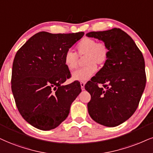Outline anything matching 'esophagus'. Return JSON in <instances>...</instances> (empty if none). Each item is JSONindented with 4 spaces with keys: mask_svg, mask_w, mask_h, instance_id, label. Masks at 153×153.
Masks as SVG:
<instances>
[{
    "mask_svg": "<svg viewBox=\"0 0 153 153\" xmlns=\"http://www.w3.org/2000/svg\"><path fill=\"white\" fill-rule=\"evenodd\" d=\"M80 84H81V88H82V90L85 89V88H84V86H85V82H80Z\"/></svg>",
    "mask_w": 153,
    "mask_h": 153,
    "instance_id": "esophagus-1",
    "label": "esophagus"
}]
</instances>
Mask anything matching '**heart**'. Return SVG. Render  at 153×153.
I'll return each instance as SVG.
<instances>
[{
  "label": "heart",
  "instance_id": "heart-1",
  "mask_svg": "<svg viewBox=\"0 0 153 153\" xmlns=\"http://www.w3.org/2000/svg\"><path fill=\"white\" fill-rule=\"evenodd\" d=\"M76 52H66L64 62L69 71H74L79 66V56L84 58V67L73 74L74 80H88L97 70V66L103 67L106 64L110 54L108 45L104 41L97 42L91 37H84L76 45Z\"/></svg>",
  "mask_w": 153,
  "mask_h": 153
}]
</instances>
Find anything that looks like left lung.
I'll use <instances>...</instances> for the list:
<instances>
[{
	"mask_svg": "<svg viewBox=\"0 0 153 153\" xmlns=\"http://www.w3.org/2000/svg\"><path fill=\"white\" fill-rule=\"evenodd\" d=\"M86 36L104 41L110 48L108 62L85 85L91 94L88 114L98 123L115 127L138 106L146 84L144 57L133 39L119 28L90 32Z\"/></svg>",
	"mask_w": 153,
	"mask_h": 153,
	"instance_id": "1",
	"label": "left lung"
}]
</instances>
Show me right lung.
Segmentation results:
<instances>
[{
	"label": "right lung",
	"instance_id": "obj_1",
	"mask_svg": "<svg viewBox=\"0 0 153 153\" xmlns=\"http://www.w3.org/2000/svg\"><path fill=\"white\" fill-rule=\"evenodd\" d=\"M84 32L52 34L39 32L17 52L13 63L11 89L18 110L36 128H55L69 114L82 91L80 83L62 84L71 77L64 57Z\"/></svg>",
	"mask_w": 153,
	"mask_h": 153
}]
</instances>
